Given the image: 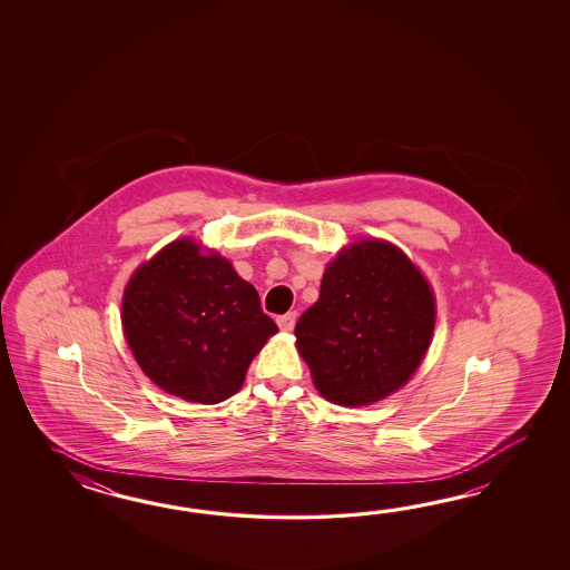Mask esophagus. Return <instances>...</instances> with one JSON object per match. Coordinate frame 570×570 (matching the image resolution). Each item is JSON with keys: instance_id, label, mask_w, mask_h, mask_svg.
Segmentation results:
<instances>
[{"instance_id": "34e87169", "label": "esophagus", "mask_w": 570, "mask_h": 570, "mask_svg": "<svg viewBox=\"0 0 570 570\" xmlns=\"http://www.w3.org/2000/svg\"><path fill=\"white\" fill-rule=\"evenodd\" d=\"M295 322H297V312H289V314L279 315V317H277V324H279L281 330H285V332H291V330L295 327Z\"/></svg>"}]
</instances>
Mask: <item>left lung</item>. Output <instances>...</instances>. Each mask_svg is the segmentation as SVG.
<instances>
[{"label": "left lung", "mask_w": 570, "mask_h": 570, "mask_svg": "<svg viewBox=\"0 0 570 570\" xmlns=\"http://www.w3.org/2000/svg\"><path fill=\"white\" fill-rule=\"evenodd\" d=\"M436 320L424 275L393 244H354L327 265L320 299L295 326L315 387L338 405H368L415 373Z\"/></svg>", "instance_id": "obj_1"}]
</instances>
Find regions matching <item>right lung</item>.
Instances as JSON below:
<instances>
[{
	"label": "right lung",
	"instance_id": "add662e5",
	"mask_svg": "<svg viewBox=\"0 0 570 570\" xmlns=\"http://www.w3.org/2000/svg\"><path fill=\"white\" fill-rule=\"evenodd\" d=\"M121 324L148 379L195 403L232 397L256 352L279 330L255 287L191 240L169 244L134 273Z\"/></svg>",
	"mask_w": 570,
	"mask_h": 570
}]
</instances>
